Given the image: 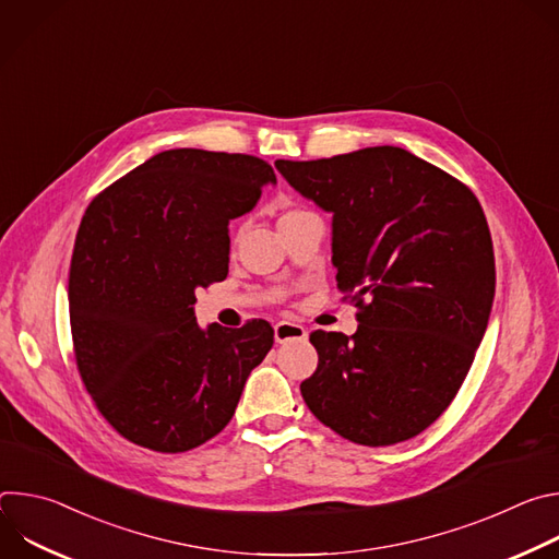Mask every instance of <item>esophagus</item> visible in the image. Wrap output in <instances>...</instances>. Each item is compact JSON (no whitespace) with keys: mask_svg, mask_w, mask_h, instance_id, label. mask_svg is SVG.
<instances>
[{"mask_svg":"<svg viewBox=\"0 0 559 559\" xmlns=\"http://www.w3.org/2000/svg\"><path fill=\"white\" fill-rule=\"evenodd\" d=\"M274 338L276 343H289V341H305L307 338V330L298 323L292 321H281L274 325Z\"/></svg>","mask_w":559,"mask_h":559,"instance_id":"1","label":"esophagus"}]
</instances>
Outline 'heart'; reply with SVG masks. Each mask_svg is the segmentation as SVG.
Instances as JSON below:
<instances>
[{
	"instance_id": "heart-1",
	"label": "heart",
	"mask_w": 559,
	"mask_h": 559,
	"mask_svg": "<svg viewBox=\"0 0 559 559\" xmlns=\"http://www.w3.org/2000/svg\"><path fill=\"white\" fill-rule=\"evenodd\" d=\"M302 214H307V210H305V207H298V205L285 207V210L281 212V216H278V225H281V223H285V221H292V218H296V216H302Z\"/></svg>"
}]
</instances>
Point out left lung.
Wrapping results in <instances>:
<instances>
[{
	"instance_id": "obj_1",
	"label": "left lung",
	"mask_w": 559,
	"mask_h": 559,
	"mask_svg": "<svg viewBox=\"0 0 559 559\" xmlns=\"http://www.w3.org/2000/svg\"><path fill=\"white\" fill-rule=\"evenodd\" d=\"M276 168L334 214L336 281L358 307L354 336L309 334L305 405L356 444L416 438L451 405L489 323L496 257L480 201L393 145Z\"/></svg>"
}]
</instances>
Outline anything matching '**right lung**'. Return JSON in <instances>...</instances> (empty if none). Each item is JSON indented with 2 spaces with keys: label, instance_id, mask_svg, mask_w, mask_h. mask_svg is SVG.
I'll return each instance as SVG.
<instances>
[{
  "label": "right lung",
  "instance_id": "1",
  "mask_svg": "<svg viewBox=\"0 0 559 559\" xmlns=\"http://www.w3.org/2000/svg\"><path fill=\"white\" fill-rule=\"evenodd\" d=\"M274 168L252 154L158 152L99 192L76 229L68 300L72 352L95 407L126 440L190 451L231 420L274 345L267 321L197 325V287L227 276L229 218Z\"/></svg>",
  "mask_w": 559,
  "mask_h": 559
}]
</instances>
